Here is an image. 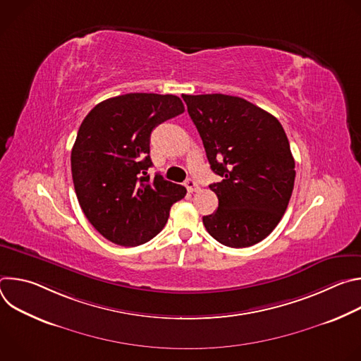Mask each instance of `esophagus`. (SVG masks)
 Instances as JSON below:
<instances>
[{
	"label": "esophagus",
	"mask_w": 361,
	"mask_h": 361,
	"mask_svg": "<svg viewBox=\"0 0 361 361\" xmlns=\"http://www.w3.org/2000/svg\"><path fill=\"white\" fill-rule=\"evenodd\" d=\"M184 185H185V188H187L190 192L197 191V190L200 188L198 183H197L194 178H187V180H185V183H184Z\"/></svg>",
	"instance_id": "34e87169"
}]
</instances>
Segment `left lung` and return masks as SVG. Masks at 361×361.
Here are the masks:
<instances>
[{
	"label": "left lung",
	"instance_id": "8db88e82",
	"mask_svg": "<svg viewBox=\"0 0 361 361\" xmlns=\"http://www.w3.org/2000/svg\"><path fill=\"white\" fill-rule=\"evenodd\" d=\"M202 140L212 170L223 180L210 184L219 209L202 224L219 243L243 248L264 240L284 216L295 170L280 121L226 94L183 95Z\"/></svg>",
	"mask_w": 361,
	"mask_h": 361
}]
</instances>
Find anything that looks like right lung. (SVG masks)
<instances>
[{"instance_id":"right-lung-1","label":"right lung","mask_w":361,"mask_h":361,"mask_svg":"<svg viewBox=\"0 0 361 361\" xmlns=\"http://www.w3.org/2000/svg\"><path fill=\"white\" fill-rule=\"evenodd\" d=\"M181 113L177 95L130 92L101 101L82 120L71 151L74 188L88 221L111 243L149 241L184 198L185 187L147 174L151 131Z\"/></svg>"}]
</instances>
